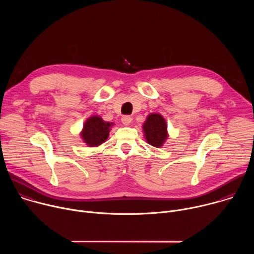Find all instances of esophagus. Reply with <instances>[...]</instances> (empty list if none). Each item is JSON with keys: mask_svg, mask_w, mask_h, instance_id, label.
<instances>
[{"mask_svg": "<svg viewBox=\"0 0 254 254\" xmlns=\"http://www.w3.org/2000/svg\"><path fill=\"white\" fill-rule=\"evenodd\" d=\"M122 123L125 125V126H128L130 123H131V118L128 117V116H125L122 118Z\"/></svg>", "mask_w": 254, "mask_h": 254, "instance_id": "esophagus-1", "label": "esophagus"}]
</instances>
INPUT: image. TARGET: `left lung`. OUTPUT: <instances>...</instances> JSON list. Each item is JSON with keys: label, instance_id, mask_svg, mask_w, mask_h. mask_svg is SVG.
<instances>
[{"label": "left lung", "instance_id": "obj_1", "mask_svg": "<svg viewBox=\"0 0 254 254\" xmlns=\"http://www.w3.org/2000/svg\"><path fill=\"white\" fill-rule=\"evenodd\" d=\"M147 141L153 147L161 148L168 138L167 123L160 114H151L142 126Z\"/></svg>", "mask_w": 254, "mask_h": 254}]
</instances>
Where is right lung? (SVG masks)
I'll use <instances>...</instances> for the list:
<instances>
[{
    "mask_svg": "<svg viewBox=\"0 0 254 254\" xmlns=\"http://www.w3.org/2000/svg\"><path fill=\"white\" fill-rule=\"evenodd\" d=\"M114 124L104 122L99 116H93L86 120L80 132L81 138L88 147H97L104 142L110 135L111 127Z\"/></svg>",
    "mask_w": 254,
    "mask_h": 254,
    "instance_id": "obj_1",
    "label": "right lung"
}]
</instances>
